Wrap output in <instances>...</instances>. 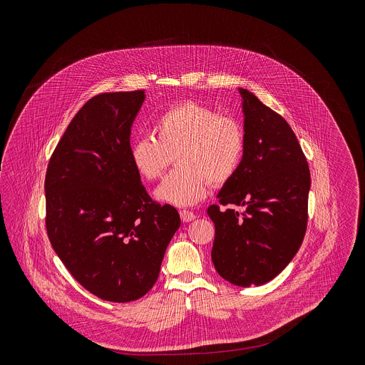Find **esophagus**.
I'll return each instance as SVG.
<instances>
[{"label": "esophagus", "mask_w": 365, "mask_h": 365, "mask_svg": "<svg viewBox=\"0 0 365 365\" xmlns=\"http://www.w3.org/2000/svg\"><path fill=\"white\" fill-rule=\"evenodd\" d=\"M180 216H181V220H182V222H192V220L197 217V215H195L194 212L185 210V209L180 212Z\"/></svg>", "instance_id": "34e87169"}]
</instances>
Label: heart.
<instances>
[{"label": "heart", "instance_id": "heart-1", "mask_svg": "<svg viewBox=\"0 0 365 365\" xmlns=\"http://www.w3.org/2000/svg\"><path fill=\"white\" fill-rule=\"evenodd\" d=\"M153 136L132 140L130 160L143 180L156 181L175 156L178 170L167 175L155 192L158 201L175 207L202 201L209 181L216 185L229 181L246 149L245 130L235 118L192 101L165 109L153 125Z\"/></svg>", "mask_w": 365, "mask_h": 365}]
</instances>
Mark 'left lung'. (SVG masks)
I'll return each mask as SVG.
<instances>
[{
	"instance_id": "left-lung-1",
	"label": "left lung",
	"mask_w": 365,
	"mask_h": 365,
	"mask_svg": "<svg viewBox=\"0 0 365 365\" xmlns=\"http://www.w3.org/2000/svg\"><path fill=\"white\" fill-rule=\"evenodd\" d=\"M246 149L236 174L210 205L215 223L212 262L233 285H262L299 250L308 225L311 173L288 122L239 88ZM240 206L243 212L235 210Z\"/></svg>"
}]
</instances>
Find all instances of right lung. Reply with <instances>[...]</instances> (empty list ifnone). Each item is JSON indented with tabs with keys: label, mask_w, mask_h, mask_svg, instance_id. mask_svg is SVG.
<instances>
[{
	"label": "right lung",
	"mask_w": 365,
	"mask_h": 365,
	"mask_svg": "<svg viewBox=\"0 0 365 365\" xmlns=\"http://www.w3.org/2000/svg\"><path fill=\"white\" fill-rule=\"evenodd\" d=\"M145 98L143 90L93 97L71 119L46 171L53 250L77 282L110 302L152 289L181 225L177 209L149 197L130 160V128Z\"/></svg>",
	"instance_id": "add662e5"
}]
</instances>
